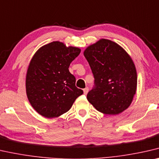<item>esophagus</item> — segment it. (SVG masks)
<instances>
[{
	"label": "esophagus",
	"mask_w": 159,
	"mask_h": 159,
	"mask_svg": "<svg viewBox=\"0 0 159 159\" xmlns=\"http://www.w3.org/2000/svg\"><path fill=\"white\" fill-rule=\"evenodd\" d=\"M88 92H89V88H88V87L85 88V89H84V93L85 95H86L88 93Z\"/></svg>",
	"instance_id": "esophagus-1"
}]
</instances>
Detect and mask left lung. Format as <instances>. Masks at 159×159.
<instances>
[{
	"instance_id": "obj_1",
	"label": "left lung",
	"mask_w": 159,
	"mask_h": 159,
	"mask_svg": "<svg viewBox=\"0 0 159 159\" xmlns=\"http://www.w3.org/2000/svg\"><path fill=\"white\" fill-rule=\"evenodd\" d=\"M84 55L94 77L88 101L97 111L116 115L131 105L137 87L136 67L126 51L115 42L101 39Z\"/></svg>"
}]
</instances>
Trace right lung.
I'll return each mask as SVG.
<instances>
[{
    "instance_id": "obj_1",
    "label": "right lung",
    "mask_w": 159,
    "mask_h": 159,
    "mask_svg": "<svg viewBox=\"0 0 159 159\" xmlns=\"http://www.w3.org/2000/svg\"><path fill=\"white\" fill-rule=\"evenodd\" d=\"M80 53L79 48L53 41L34 54L28 66L25 88L30 103L43 116H60L84 93L75 86V78L68 70Z\"/></svg>"
}]
</instances>
